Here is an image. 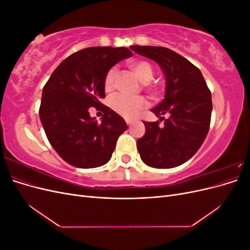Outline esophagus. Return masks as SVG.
Instances as JSON below:
<instances>
[{
	"mask_svg": "<svg viewBox=\"0 0 250 250\" xmlns=\"http://www.w3.org/2000/svg\"><path fill=\"white\" fill-rule=\"evenodd\" d=\"M125 122H126V124H127L128 126H130V125H132V124L134 123V121L129 120V119H125Z\"/></svg>",
	"mask_w": 250,
	"mask_h": 250,
	"instance_id": "34e87169",
	"label": "esophagus"
}]
</instances>
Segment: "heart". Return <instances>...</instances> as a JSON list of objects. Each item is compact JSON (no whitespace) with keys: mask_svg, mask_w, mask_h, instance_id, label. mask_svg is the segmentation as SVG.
<instances>
[{"mask_svg":"<svg viewBox=\"0 0 250 250\" xmlns=\"http://www.w3.org/2000/svg\"><path fill=\"white\" fill-rule=\"evenodd\" d=\"M128 66L137 75L138 78L143 82L144 87L146 88L148 93L151 95L157 94L156 86L151 83L154 76V69L153 65L151 64L148 60L145 59H131L127 62ZM117 70L115 67L106 73V76L104 79V88L106 92H110L113 89L116 84L117 79ZM110 107L115 110L120 116H122L127 119H132L139 115V112L147 107V100L145 98L139 97H127L124 95H115L109 99Z\"/></svg>","mask_w":250,"mask_h":250,"instance_id":"obj_1","label":"heart"}]
</instances>
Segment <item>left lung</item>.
<instances>
[{
  "instance_id": "left-lung-1",
  "label": "left lung",
  "mask_w": 250,
  "mask_h": 250,
  "mask_svg": "<svg viewBox=\"0 0 250 250\" xmlns=\"http://www.w3.org/2000/svg\"><path fill=\"white\" fill-rule=\"evenodd\" d=\"M138 54L160 64L166 78L165 99L151 111L160 122H144L146 132L137 142L142 161L150 167L170 169L197 152L210 123L211 95L198 67L168 48L131 46ZM168 113L169 118L162 116Z\"/></svg>"
}]
</instances>
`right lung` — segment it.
<instances>
[{"label":"right lung","mask_w":250,"mask_h":250,"mask_svg":"<svg viewBox=\"0 0 250 250\" xmlns=\"http://www.w3.org/2000/svg\"><path fill=\"white\" fill-rule=\"evenodd\" d=\"M131 55L124 47L80 50L65 58L43 86L41 122L51 146L67 164L90 169L111 158L127 125L100 102L105 97L104 79L111 66ZM90 107L104 112L101 124L89 116Z\"/></svg>","instance_id":"right-lung-1"}]
</instances>
